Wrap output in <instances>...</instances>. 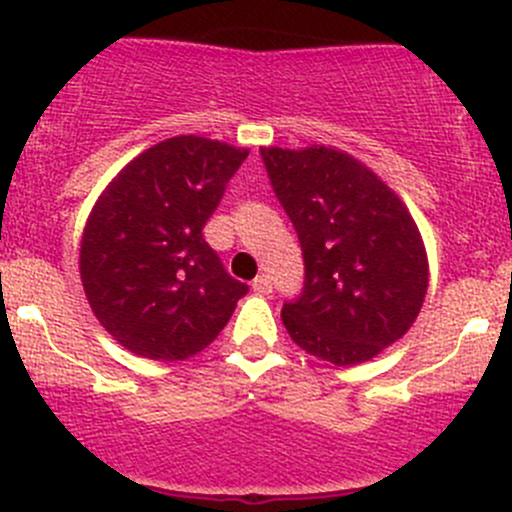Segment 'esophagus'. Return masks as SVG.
<instances>
[{"mask_svg": "<svg viewBox=\"0 0 512 512\" xmlns=\"http://www.w3.org/2000/svg\"><path fill=\"white\" fill-rule=\"evenodd\" d=\"M251 288H254L258 295H268L273 291V283L268 276H258V278H254V283H251Z\"/></svg>", "mask_w": 512, "mask_h": 512, "instance_id": "esophagus-1", "label": "esophagus"}]
</instances>
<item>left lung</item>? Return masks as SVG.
<instances>
[{
  "mask_svg": "<svg viewBox=\"0 0 512 512\" xmlns=\"http://www.w3.org/2000/svg\"><path fill=\"white\" fill-rule=\"evenodd\" d=\"M261 160L303 251V288L283 325L308 355L347 367L412 328L429 266L412 214L374 172L328 147H263Z\"/></svg>",
  "mask_w": 512,
  "mask_h": 512,
  "instance_id": "left-lung-1",
  "label": "left lung"
}]
</instances>
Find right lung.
<instances>
[{
	"instance_id": "1",
	"label": "right lung",
	"mask_w": 512,
	"mask_h": 512,
	"mask_svg": "<svg viewBox=\"0 0 512 512\" xmlns=\"http://www.w3.org/2000/svg\"><path fill=\"white\" fill-rule=\"evenodd\" d=\"M246 155L179 135L135 157L100 194L83 231L81 281L100 325L135 355H197L249 291L202 234Z\"/></svg>"
}]
</instances>
